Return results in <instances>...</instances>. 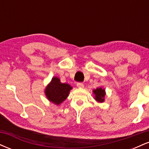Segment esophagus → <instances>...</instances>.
<instances>
[{"mask_svg": "<svg viewBox=\"0 0 149 149\" xmlns=\"http://www.w3.org/2000/svg\"><path fill=\"white\" fill-rule=\"evenodd\" d=\"M76 85L78 88H83L84 87V85H83V83H77Z\"/></svg>", "mask_w": 149, "mask_h": 149, "instance_id": "esophagus-1", "label": "esophagus"}]
</instances>
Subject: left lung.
Instances as JSON below:
<instances>
[{
  "instance_id": "left-lung-1",
  "label": "left lung",
  "mask_w": 149,
  "mask_h": 149,
  "mask_svg": "<svg viewBox=\"0 0 149 149\" xmlns=\"http://www.w3.org/2000/svg\"><path fill=\"white\" fill-rule=\"evenodd\" d=\"M94 94L95 95V100L99 102H103L105 96V90L102 88H97L94 90Z\"/></svg>"
}]
</instances>
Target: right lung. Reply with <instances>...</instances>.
Returning a JSON list of instances; mask_svg holds the SVG:
<instances>
[{
    "label": "right lung",
    "instance_id": "obj_1",
    "mask_svg": "<svg viewBox=\"0 0 149 149\" xmlns=\"http://www.w3.org/2000/svg\"><path fill=\"white\" fill-rule=\"evenodd\" d=\"M71 89L69 84L61 83L59 78L54 77L45 89V95L50 102L59 105L67 98Z\"/></svg>",
    "mask_w": 149,
    "mask_h": 149
}]
</instances>
